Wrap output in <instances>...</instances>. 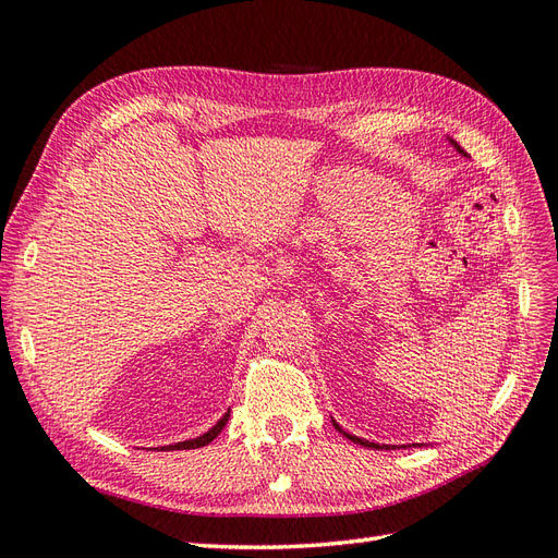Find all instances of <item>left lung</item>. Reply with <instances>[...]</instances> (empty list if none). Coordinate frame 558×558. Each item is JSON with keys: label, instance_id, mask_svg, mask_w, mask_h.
Instances as JSON below:
<instances>
[{"label": "left lung", "instance_id": "1", "mask_svg": "<svg viewBox=\"0 0 558 558\" xmlns=\"http://www.w3.org/2000/svg\"><path fill=\"white\" fill-rule=\"evenodd\" d=\"M452 143H454V141H452ZM454 148H457V150H460L462 155H466V153H464V150H462L460 146H457V143H454ZM335 428H337V432H339V434H344L347 438H351L353 442H359V446H365V448H384V446H377V442H369V440H365V438H359V436H351V434H347V432H344V428H341V426H339L337 422H335Z\"/></svg>", "mask_w": 558, "mask_h": 558}]
</instances>
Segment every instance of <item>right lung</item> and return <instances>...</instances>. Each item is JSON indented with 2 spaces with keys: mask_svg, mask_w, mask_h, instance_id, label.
Segmentation results:
<instances>
[{
  "mask_svg": "<svg viewBox=\"0 0 558 558\" xmlns=\"http://www.w3.org/2000/svg\"><path fill=\"white\" fill-rule=\"evenodd\" d=\"M228 417H231V410L226 412V415L214 424L207 434H203V436H197V438H191V440H181V442H174V446H165L162 450H193V448H203V446H207V442H211L214 438H217L219 434H221V428L226 426V422H228Z\"/></svg>",
  "mask_w": 558,
  "mask_h": 558,
  "instance_id": "obj_1",
  "label": "right lung"
}]
</instances>
